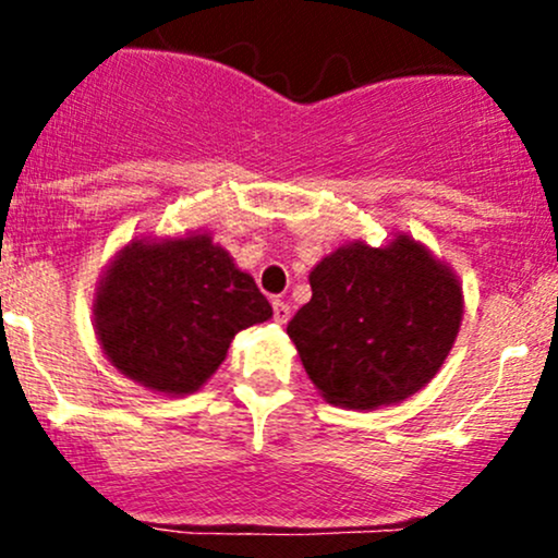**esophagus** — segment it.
Here are the masks:
<instances>
[{
	"label": "esophagus",
	"mask_w": 558,
	"mask_h": 558,
	"mask_svg": "<svg viewBox=\"0 0 558 558\" xmlns=\"http://www.w3.org/2000/svg\"><path fill=\"white\" fill-rule=\"evenodd\" d=\"M272 315H275V323L286 325L288 319H291V306H288L286 301L275 299V301H272Z\"/></svg>",
	"instance_id": "esophagus-1"
}]
</instances>
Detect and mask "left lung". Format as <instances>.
Segmentation results:
<instances>
[{
	"label": "left lung",
	"instance_id": "obj_1",
	"mask_svg": "<svg viewBox=\"0 0 558 558\" xmlns=\"http://www.w3.org/2000/svg\"><path fill=\"white\" fill-rule=\"evenodd\" d=\"M310 286L288 338L332 407L369 412L414 396L462 328L457 272L407 233L386 246L343 243L312 267Z\"/></svg>",
	"mask_w": 558,
	"mask_h": 558
}]
</instances>
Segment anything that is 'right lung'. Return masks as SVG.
I'll return each mask as SVG.
<instances>
[{
    "label": "right lung",
    "mask_w": 558,
    "mask_h": 558,
    "mask_svg": "<svg viewBox=\"0 0 558 558\" xmlns=\"http://www.w3.org/2000/svg\"><path fill=\"white\" fill-rule=\"evenodd\" d=\"M270 301L209 233L128 241L101 272L94 332L112 367L151 393L189 396Z\"/></svg>",
    "instance_id": "obj_1"
}]
</instances>
